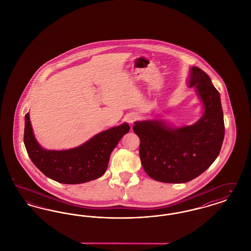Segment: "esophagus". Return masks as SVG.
Instances as JSON below:
<instances>
[{
  "label": "esophagus",
  "instance_id": "34e87169",
  "mask_svg": "<svg viewBox=\"0 0 251 251\" xmlns=\"http://www.w3.org/2000/svg\"><path fill=\"white\" fill-rule=\"evenodd\" d=\"M138 118H139V117H138V115H136V114H135V115H134V114H133V115H131V116L129 117V119H128V120H129V123L132 124V123H133L135 120H137Z\"/></svg>",
  "mask_w": 251,
  "mask_h": 251
}]
</instances>
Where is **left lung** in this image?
<instances>
[{
    "instance_id": "obj_1",
    "label": "left lung",
    "mask_w": 251,
    "mask_h": 251,
    "mask_svg": "<svg viewBox=\"0 0 251 251\" xmlns=\"http://www.w3.org/2000/svg\"><path fill=\"white\" fill-rule=\"evenodd\" d=\"M189 86L202 100L204 114L194 125L171 128L163 121L134 123L140 139L139 155L146 173L167 183L190 181L203 173L219 154L225 135L219 92L206 72L193 67Z\"/></svg>"
}]
</instances>
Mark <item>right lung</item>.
<instances>
[{"instance_id":"right-lung-1","label":"right lung","mask_w":251,"mask_h":251,"mask_svg":"<svg viewBox=\"0 0 251 251\" xmlns=\"http://www.w3.org/2000/svg\"><path fill=\"white\" fill-rule=\"evenodd\" d=\"M130 130L127 123L98 133L82 146L68 151H46L36 142L29 113L25 115L24 140L28 155L45 176L61 183L77 184L101 177L111 152Z\"/></svg>"}]
</instances>
